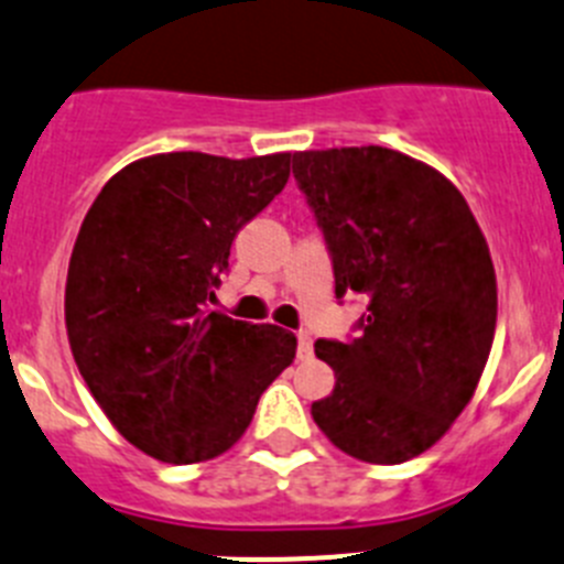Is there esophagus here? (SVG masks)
I'll return each mask as SVG.
<instances>
[{
  "mask_svg": "<svg viewBox=\"0 0 564 564\" xmlns=\"http://www.w3.org/2000/svg\"><path fill=\"white\" fill-rule=\"evenodd\" d=\"M296 352H299V358L302 360H307L310 355H313V335L307 333V329H299L296 333Z\"/></svg>",
  "mask_w": 564,
  "mask_h": 564,
  "instance_id": "obj_1",
  "label": "esophagus"
}]
</instances>
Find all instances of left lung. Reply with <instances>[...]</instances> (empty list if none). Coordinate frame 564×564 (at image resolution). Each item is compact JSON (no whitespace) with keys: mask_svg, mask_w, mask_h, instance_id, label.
<instances>
[{"mask_svg":"<svg viewBox=\"0 0 564 564\" xmlns=\"http://www.w3.org/2000/svg\"><path fill=\"white\" fill-rule=\"evenodd\" d=\"M293 178L335 299L366 302L355 335L316 340L335 389L313 420L360 462L402 464L444 436L487 366L498 318L487 240L451 181L391 148L293 153Z\"/></svg>","mask_w":564,"mask_h":564,"instance_id":"1","label":"left lung"}]
</instances>
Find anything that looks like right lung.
Instances as JSON below:
<instances>
[{
    "mask_svg": "<svg viewBox=\"0 0 564 564\" xmlns=\"http://www.w3.org/2000/svg\"><path fill=\"white\" fill-rule=\"evenodd\" d=\"M288 175L291 153H159L113 175L83 220L66 276L72 355L113 427L159 462L229 451L293 364V333L206 310L237 231Z\"/></svg>",
    "mask_w": 564,
    "mask_h": 564,
    "instance_id": "obj_1",
    "label": "right lung"
}]
</instances>
